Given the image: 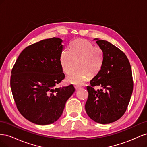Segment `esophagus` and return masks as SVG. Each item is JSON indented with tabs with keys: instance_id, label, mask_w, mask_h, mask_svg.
<instances>
[{
	"instance_id": "obj_1",
	"label": "esophagus",
	"mask_w": 147,
	"mask_h": 147,
	"mask_svg": "<svg viewBox=\"0 0 147 147\" xmlns=\"http://www.w3.org/2000/svg\"><path fill=\"white\" fill-rule=\"evenodd\" d=\"M75 90H76V91H77V90H79L80 89H81L82 88L80 86H75Z\"/></svg>"
}]
</instances>
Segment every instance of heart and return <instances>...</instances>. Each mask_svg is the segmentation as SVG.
Returning <instances> with one entry per match:
<instances>
[{
	"label": "heart",
	"mask_w": 147,
	"mask_h": 147,
	"mask_svg": "<svg viewBox=\"0 0 147 147\" xmlns=\"http://www.w3.org/2000/svg\"><path fill=\"white\" fill-rule=\"evenodd\" d=\"M61 67L67 74L75 68L67 77V80L82 85L88 77H94L101 70L104 62V51L100 47L94 46L84 40H76L71 43L70 50L65 49L59 57Z\"/></svg>",
	"instance_id": "obj_1"
}]
</instances>
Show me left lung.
<instances>
[{
  "instance_id": "1",
  "label": "left lung",
  "mask_w": 147,
  "mask_h": 147,
  "mask_svg": "<svg viewBox=\"0 0 147 147\" xmlns=\"http://www.w3.org/2000/svg\"><path fill=\"white\" fill-rule=\"evenodd\" d=\"M104 51V62L100 72L87 86L86 112L100 124L116 121L125 113L133 90L131 65L126 55L108 41L95 38ZM102 88L96 90L94 87Z\"/></svg>"
}]
</instances>
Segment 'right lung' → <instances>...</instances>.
Segmentation results:
<instances>
[{"instance_id": "add662e5", "label": "right lung", "mask_w": 147, "mask_h": 147, "mask_svg": "<svg viewBox=\"0 0 147 147\" xmlns=\"http://www.w3.org/2000/svg\"><path fill=\"white\" fill-rule=\"evenodd\" d=\"M63 40L53 37L26 47L11 70L10 86L18 110L29 121L47 125L61 116L72 84L56 88L65 77L60 64Z\"/></svg>"}]
</instances>
